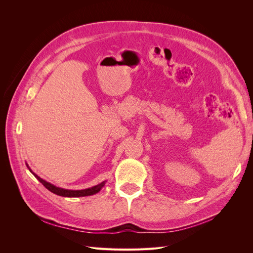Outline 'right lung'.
<instances>
[{
    "label": "right lung",
    "mask_w": 253,
    "mask_h": 253,
    "mask_svg": "<svg viewBox=\"0 0 253 253\" xmlns=\"http://www.w3.org/2000/svg\"><path fill=\"white\" fill-rule=\"evenodd\" d=\"M28 170L33 173V175L35 176V177L39 180L42 185L46 188L47 190H49L50 192L55 193L59 196H63V197H82V196H89V195H94L96 193H98L99 191H100L104 185H105V181H102L101 183H99V185L97 186H94L91 188H87V189H84V190H67V189H63V188H59V187H56L53 186L52 183L46 181L42 179L40 176H38L36 173H34L32 171V169H30L29 166L26 164Z\"/></svg>",
    "instance_id": "1"
}]
</instances>
